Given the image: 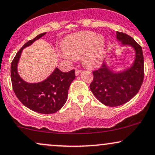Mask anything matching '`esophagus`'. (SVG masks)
Here are the masks:
<instances>
[{
    "label": "esophagus",
    "instance_id": "obj_1",
    "mask_svg": "<svg viewBox=\"0 0 155 155\" xmlns=\"http://www.w3.org/2000/svg\"><path fill=\"white\" fill-rule=\"evenodd\" d=\"M81 72V70H80V69H76V71H75L76 75V76L79 75V74Z\"/></svg>",
    "mask_w": 155,
    "mask_h": 155
}]
</instances>
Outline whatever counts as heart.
I'll list each match as a JSON object with an SVG mask.
<instances>
[{
    "label": "heart",
    "instance_id": "1",
    "mask_svg": "<svg viewBox=\"0 0 155 155\" xmlns=\"http://www.w3.org/2000/svg\"><path fill=\"white\" fill-rule=\"evenodd\" d=\"M105 47V40L101 35L90 31H79L68 36L63 42V55L74 59L83 55L87 66H96L101 61Z\"/></svg>",
    "mask_w": 155,
    "mask_h": 155
}]
</instances>
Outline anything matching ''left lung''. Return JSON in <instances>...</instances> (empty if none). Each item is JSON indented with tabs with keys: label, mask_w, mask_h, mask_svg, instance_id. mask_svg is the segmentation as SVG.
Returning a JSON list of instances; mask_svg holds the SVG:
<instances>
[{
	"label": "left lung",
	"mask_w": 155,
	"mask_h": 155,
	"mask_svg": "<svg viewBox=\"0 0 155 155\" xmlns=\"http://www.w3.org/2000/svg\"><path fill=\"white\" fill-rule=\"evenodd\" d=\"M116 37L123 45L134 48L136 58L131 68L120 73H113L105 63L98 69L93 71L90 84L96 98L110 107H116L131 100L140 89L144 76L143 55L141 47L129 35L117 31Z\"/></svg>",
	"instance_id": "1"
}]
</instances>
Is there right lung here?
<instances>
[{
	"label": "right lung",
	"mask_w": 155,
	"mask_h": 155,
	"mask_svg": "<svg viewBox=\"0 0 155 155\" xmlns=\"http://www.w3.org/2000/svg\"><path fill=\"white\" fill-rule=\"evenodd\" d=\"M45 34L37 35L18 50L11 65V79L15 94L24 106L37 113L52 114L58 111L66 103L70 85L75 79V70L63 72L56 68L47 79L35 84L24 81L17 72L22 50Z\"/></svg>",
	"instance_id": "obj_1"
}]
</instances>
